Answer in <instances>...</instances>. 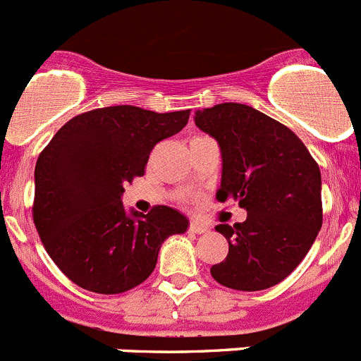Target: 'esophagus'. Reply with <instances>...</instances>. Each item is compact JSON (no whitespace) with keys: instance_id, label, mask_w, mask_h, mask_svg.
Wrapping results in <instances>:
<instances>
[{"instance_id":"34e87169","label":"esophagus","mask_w":361,"mask_h":361,"mask_svg":"<svg viewBox=\"0 0 361 361\" xmlns=\"http://www.w3.org/2000/svg\"><path fill=\"white\" fill-rule=\"evenodd\" d=\"M210 230V228L207 226V224H201V222H190V226H188V231H190V233H197V235H201V233H207V231Z\"/></svg>"}]
</instances>
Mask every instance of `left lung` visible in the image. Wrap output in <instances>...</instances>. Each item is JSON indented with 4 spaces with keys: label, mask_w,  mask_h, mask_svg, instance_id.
Returning <instances> with one entry per match:
<instances>
[{
    "label": "left lung",
    "mask_w": 361,
    "mask_h": 361,
    "mask_svg": "<svg viewBox=\"0 0 361 361\" xmlns=\"http://www.w3.org/2000/svg\"><path fill=\"white\" fill-rule=\"evenodd\" d=\"M196 124L221 146L217 200L247 212L244 222L215 226L230 251L212 276L233 290L274 287L301 264L322 226L317 161L290 128L247 104L203 109Z\"/></svg>",
    "instance_id": "left-lung-1"
}]
</instances>
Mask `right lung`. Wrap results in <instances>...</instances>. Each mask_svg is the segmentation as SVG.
<instances>
[{
    "mask_svg": "<svg viewBox=\"0 0 361 361\" xmlns=\"http://www.w3.org/2000/svg\"><path fill=\"white\" fill-rule=\"evenodd\" d=\"M188 116L104 106L67 121L40 151L33 222L51 260L78 287L104 295L135 288L154 271L161 242L187 230V217L164 204L128 215L121 196Z\"/></svg>",
    "mask_w": 361,
    "mask_h": 361,
    "instance_id": "add662e5",
    "label": "right lung"
}]
</instances>
